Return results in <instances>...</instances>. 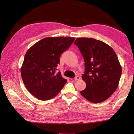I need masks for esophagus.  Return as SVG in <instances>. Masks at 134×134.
I'll use <instances>...</instances> for the list:
<instances>
[{
  "label": "esophagus",
  "instance_id": "1",
  "mask_svg": "<svg viewBox=\"0 0 134 134\" xmlns=\"http://www.w3.org/2000/svg\"><path fill=\"white\" fill-rule=\"evenodd\" d=\"M80 76H78V75H76L75 78H74V80H75V81H76V80H78L79 79H80Z\"/></svg>",
  "mask_w": 134,
  "mask_h": 134
}]
</instances>
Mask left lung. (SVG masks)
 <instances>
[{"label":"left lung","instance_id":"8db88e82","mask_svg":"<svg viewBox=\"0 0 134 134\" xmlns=\"http://www.w3.org/2000/svg\"><path fill=\"white\" fill-rule=\"evenodd\" d=\"M74 44L85 62L82 77L86 88L80 94L91 102H103L116 90L122 73L115 52L107 44L92 38H77Z\"/></svg>","mask_w":134,"mask_h":134}]
</instances>
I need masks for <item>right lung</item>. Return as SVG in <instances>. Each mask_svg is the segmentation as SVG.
Listing matches in <instances>:
<instances>
[{"label": "right lung", "mask_w": 134, "mask_h": 134, "mask_svg": "<svg viewBox=\"0 0 134 134\" xmlns=\"http://www.w3.org/2000/svg\"><path fill=\"white\" fill-rule=\"evenodd\" d=\"M74 40L69 37H46L27 51L21 68L22 78L27 90L37 99L53 98L67 82L56 70L61 54Z\"/></svg>", "instance_id": "1"}]
</instances>
